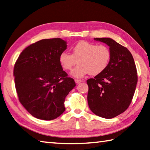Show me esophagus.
<instances>
[{"mask_svg":"<svg viewBox=\"0 0 150 150\" xmlns=\"http://www.w3.org/2000/svg\"><path fill=\"white\" fill-rule=\"evenodd\" d=\"M75 82H76V84H80L81 82H82V81L78 80V79H75Z\"/></svg>","mask_w":150,"mask_h":150,"instance_id":"1","label":"esophagus"}]
</instances>
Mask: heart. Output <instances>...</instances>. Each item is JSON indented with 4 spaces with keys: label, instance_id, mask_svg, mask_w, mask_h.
<instances>
[{
    "label": "heart",
    "instance_id": "obj_1",
    "mask_svg": "<svg viewBox=\"0 0 150 150\" xmlns=\"http://www.w3.org/2000/svg\"><path fill=\"white\" fill-rule=\"evenodd\" d=\"M111 53L109 47L105 45L81 41L73 46L71 55L64 52L59 55V63L62 68L68 71L76 64L79 65L71 71L76 78H82L90 73L97 75L103 73L109 65Z\"/></svg>",
    "mask_w": 150,
    "mask_h": 150
}]
</instances>
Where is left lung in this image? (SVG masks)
<instances>
[{"label":"left lung","mask_w":150,"mask_h":150,"mask_svg":"<svg viewBox=\"0 0 150 150\" xmlns=\"http://www.w3.org/2000/svg\"><path fill=\"white\" fill-rule=\"evenodd\" d=\"M106 44L111 57L108 68L87 81L88 103L91 111L105 119H112L125 111L134 95L137 75L132 53L110 38H95Z\"/></svg>","instance_id":"left-lung-1"}]
</instances>
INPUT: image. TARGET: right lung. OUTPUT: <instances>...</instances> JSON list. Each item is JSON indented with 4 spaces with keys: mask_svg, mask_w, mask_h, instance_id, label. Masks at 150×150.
<instances>
[{
    "mask_svg": "<svg viewBox=\"0 0 150 150\" xmlns=\"http://www.w3.org/2000/svg\"><path fill=\"white\" fill-rule=\"evenodd\" d=\"M67 48L60 38L42 39L22 51L13 69L20 103L39 119H55L65 111V98L76 84L59 63Z\"/></svg>",
    "mask_w": 150,
    "mask_h": 150,
    "instance_id": "1",
    "label": "right lung"
}]
</instances>
